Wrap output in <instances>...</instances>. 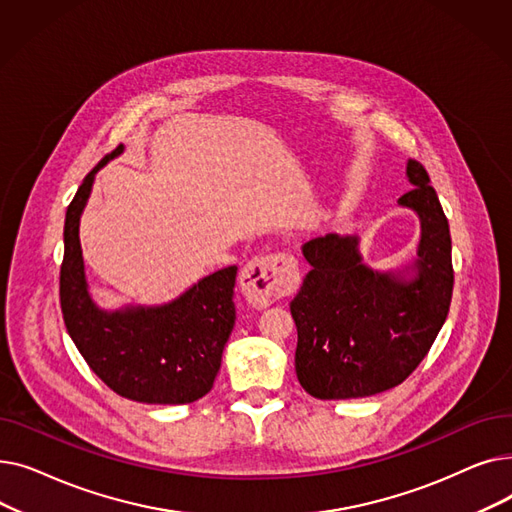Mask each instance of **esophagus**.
Returning <instances> with one entry per match:
<instances>
[{"instance_id":"34e87169","label":"esophagus","mask_w":512,"mask_h":512,"mask_svg":"<svg viewBox=\"0 0 512 512\" xmlns=\"http://www.w3.org/2000/svg\"><path fill=\"white\" fill-rule=\"evenodd\" d=\"M299 263L290 253H274L251 259L240 274V288L247 301L263 309L299 288Z\"/></svg>"}]
</instances>
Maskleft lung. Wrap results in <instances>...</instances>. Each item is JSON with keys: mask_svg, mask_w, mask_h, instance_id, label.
I'll use <instances>...</instances> for the list:
<instances>
[{"mask_svg": "<svg viewBox=\"0 0 512 512\" xmlns=\"http://www.w3.org/2000/svg\"><path fill=\"white\" fill-rule=\"evenodd\" d=\"M407 180L413 188L398 205L421 226L411 261L375 270L355 234L328 232L301 247L311 270L290 303L299 332L294 369L315 398H365L402 384L444 326L454 282L448 220L413 159Z\"/></svg>", "mask_w": 512, "mask_h": 512, "instance_id": "8db88e82", "label": "left lung"}]
</instances>
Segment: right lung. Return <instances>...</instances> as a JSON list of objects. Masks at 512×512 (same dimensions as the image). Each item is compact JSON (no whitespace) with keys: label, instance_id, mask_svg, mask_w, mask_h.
<instances>
[{"label":"right lung","instance_id":"add662e5","mask_svg":"<svg viewBox=\"0 0 512 512\" xmlns=\"http://www.w3.org/2000/svg\"><path fill=\"white\" fill-rule=\"evenodd\" d=\"M124 153L120 145L87 174L66 211L60 303L78 353L116 394L145 405H186L203 398L222 365L236 307V265L213 272L161 305L103 309L89 290L80 215L95 174Z\"/></svg>","mask_w":512,"mask_h":512}]
</instances>
